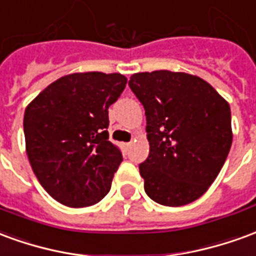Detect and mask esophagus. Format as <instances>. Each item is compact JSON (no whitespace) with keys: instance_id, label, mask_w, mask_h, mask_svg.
I'll list each match as a JSON object with an SVG mask.
<instances>
[{"instance_id":"esophagus-1","label":"esophagus","mask_w":256,"mask_h":256,"mask_svg":"<svg viewBox=\"0 0 256 256\" xmlns=\"http://www.w3.org/2000/svg\"><path fill=\"white\" fill-rule=\"evenodd\" d=\"M130 142H124V144H123V146H124V148H128V146H130Z\"/></svg>"}]
</instances>
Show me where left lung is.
<instances>
[{
	"label": "left lung",
	"mask_w": 256,
	"mask_h": 256,
	"mask_svg": "<svg viewBox=\"0 0 256 256\" xmlns=\"http://www.w3.org/2000/svg\"><path fill=\"white\" fill-rule=\"evenodd\" d=\"M128 86L146 116L150 156L140 164L145 193L168 207L202 198L230 150L229 102L208 82L186 72H137Z\"/></svg>",
	"instance_id": "obj_1"
}]
</instances>
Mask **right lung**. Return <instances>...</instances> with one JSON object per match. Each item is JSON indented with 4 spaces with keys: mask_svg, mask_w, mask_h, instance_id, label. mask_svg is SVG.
I'll return each instance as SVG.
<instances>
[{
    "mask_svg": "<svg viewBox=\"0 0 256 256\" xmlns=\"http://www.w3.org/2000/svg\"><path fill=\"white\" fill-rule=\"evenodd\" d=\"M126 84L118 72L68 74L26 108L28 162L42 188L58 203L88 207L110 192L123 158L108 140V108Z\"/></svg>",
    "mask_w": 256,
    "mask_h": 256,
    "instance_id": "add662e5",
    "label": "right lung"
}]
</instances>
